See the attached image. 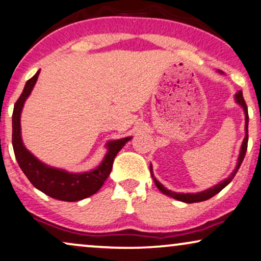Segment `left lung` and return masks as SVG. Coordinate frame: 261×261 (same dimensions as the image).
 <instances>
[{"label":"left lung","mask_w":261,"mask_h":261,"mask_svg":"<svg viewBox=\"0 0 261 261\" xmlns=\"http://www.w3.org/2000/svg\"><path fill=\"white\" fill-rule=\"evenodd\" d=\"M235 100H236V102L239 103V105L242 106V109H244V111H245V116H246V125H245L246 136H245L244 142H242L241 150H240V155H239V160H238V166H236V168L234 169V172H232L231 174L229 175L227 179L223 180V181H222V182L217 184L216 186L211 187V189H209V190L203 191V192H198V193H176V192H172V191L167 190L165 186L161 185V184H160L158 180L155 179L154 174H152V167L150 166L151 178L154 179L156 186H158V189L161 191L162 193H165V194H167V196L174 198V199H176V200L184 201V203H198V201L207 200V199H209V198L214 197L215 194H217L218 192H221V191L223 190L224 187L227 186L228 184L230 182L232 179H234V176L236 175V173H238V171H239L240 166H241L242 161H244L246 151H247V144H248V109H247V105H246V101H245V99H244V95H242L241 90H239V92L235 94Z\"/></svg>","instance_id":"left-lung-1"}]
</instances>
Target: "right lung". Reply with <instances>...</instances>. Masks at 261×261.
<instances>
[{"mask_svg": "<svg viewBox=\"0 0 261 261\" xmlns=\"http://www.w3.org/2000/svg\"><path fill=\"white\" fill-rule=\"evenodd\" d=\"M40 70L26 82L20 98L16 100L13 111V136L12 143L16 161L25 173L31 184L51 198L63 201H77L98 192L112 171L114 158L131 137L111 141L107 143L109 151L98 168L86 173H68L63 169L52 168L34 158L23 147L20 131V116L27 96L36 85Z\"/></svg>", "mask_w": 261, "mask_h": 261, "instance_id": "right-lung-1", "label": "right lung"}]
</instances>
